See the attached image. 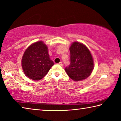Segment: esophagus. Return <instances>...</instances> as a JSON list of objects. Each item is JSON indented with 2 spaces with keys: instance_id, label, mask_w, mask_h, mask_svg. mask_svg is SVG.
<instances>
[{
  "instance_id": "34e87169",
  "label": "esophagus",
  "mask_w": 121,
  "mask_h": 121,
  "mask_svg": "<svg viewBox=\"0 0 121 121\" xmlns=\"http://www.w3.org/2000/svg\"><path fill=\"white\" fill-rule=\"evenodd\" d=\"M58 64H59V65H60V66H63V63H62V62H59V63H58Z\"/></svg>"
}]
</instances>
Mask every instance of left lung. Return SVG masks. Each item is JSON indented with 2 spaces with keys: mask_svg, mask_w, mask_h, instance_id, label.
I'll return each mask as SVG.
<instances>
[{
  "mask_svg": "<svg viewBox=\"0 0 121 121\" xmlns=\"http://www.w3.org/2000/svg\"><path fill=\"white\" fill-rule=\"evenodd\" d=\"M70 64L65 71L72 80L79 81L88 78L94 69V61L89 50L84 44L74 42L69 48Z\"/></svg>",
  "mask_w": 121,
  "mask_h": 121,
  "instance_id": "1",
  "label": "left lung"
}]
</instances>
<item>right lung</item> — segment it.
I'll return each instance as SVG.
<instances>
[{"label":"right lung","instance_id":"add662e5","mask_svg":"<svg viewBox=\"0 0 121 121\" xmlns=\"http://www.w3.org/2000/svg\"><path fill=\"white\" fill-rule=\"evenodd\" d=\"M54 64L49 58L47 46L42 41L35 42L30 46L22 59L24 74L33 80L42 79Z\"/></svg>","mask_w":121,"mask_h":121}]
</instances>
